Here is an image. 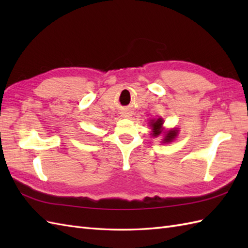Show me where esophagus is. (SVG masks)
Here are the masks:
<instances>
[{
	"mask_svg": "<svg viewBox=\"0 0 248 248\" xmlns=\"http://www.w3.org/2000/svg\"><path fill=\"white\" fill-rule=\"evenodd\" d=\"M124 117H128V116H127V115H125V116H124Z\"/></svg>",
	"mask_w": 248,
	"mask_h": 248,
	"instance_id": "obj_1",
	"label": "esophagus"
}]
</instances>
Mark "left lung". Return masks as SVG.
Wrapping results in <instances>:
<instances>
[{
    "label": "left lung",
    "mask_w": 248,
    "mask_h": 248,
    "mask_svg": "<svg viewBox=\"0 0 248 248\" xmlns=\"http://www.w3.org/2000/svg\"><path fill=\"white\" fill-rule=\"evenodd\" d=\"M163 124V119L159 118L157 120H152V123H150V125L152 127V130H154V136H157L161 134V128ZM177 136V130H170V132L166 134V138L164 139V143H168V141H171L173 139Z\"/></svg>",
    "instance_id": "left-lung-1"
}]
</instances>
